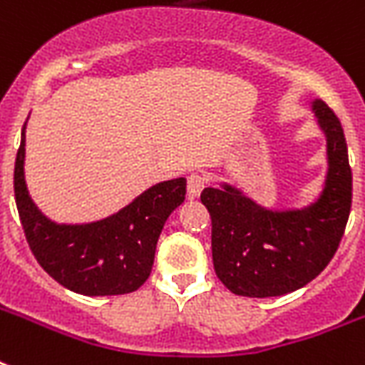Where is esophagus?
I'll return each instance as SVG.
<instances>
[{
    "label": "esophagus",
    "instance_id": "esophagus-1",
    "mask_svg": "<svg viewBox=\"0 0 365 365\" xmlns=\"http://www.w3.org/2000/svg\"><path fill=\"white\" fill-rule=\"evenodd\" d=\"M208 183L205 174H200V172H193V174H189L187 178V195L191 199L195 197H199L200 191L205 189V185Z\"/></svg>",
    "mask_w": 365,
    "mask_h": 365
}]
</instances>
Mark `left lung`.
<instances>
[{
    "instance_id": "obj_1",
    "label": "left lung",
    "mask_w": 365,
    "mask_h": 365,
    "mask_svg": "<svg viewBox=\"0 0 365 365\" xmlns=\"http://www.w3.org/2000/svg\"><path fill=\"white\" fill-rule=\"evenodd\" d=\"M328 140V176L317 202L303 210H267L239 189L200 193L212 220V259L223 286L244 297H274L303 288L328 267L345 235L352 172L343 126L322 100L312 102Z\"/></svg>"
}]
</instances>
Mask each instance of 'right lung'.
<instances>
[{
  "mask_svg": "<svg viewBox=\"0 0 365 365\" xmlns=\"http://www.w3.org/2000/svg\"><path fill=\"white\" fill-rule=\"evenodd\" d=\"M26 123L14 160V200L37 263L64 288L83 295L136 292L151 274L166 217L185 200V178L160 182L113 216L58 225L37 210L24 182Z\"/></svg>",
  "mask_w": 365,
  "mask_h": 365,
  "instance_id": "add662e5",
  "label": "right lung"
}]
</instances>
